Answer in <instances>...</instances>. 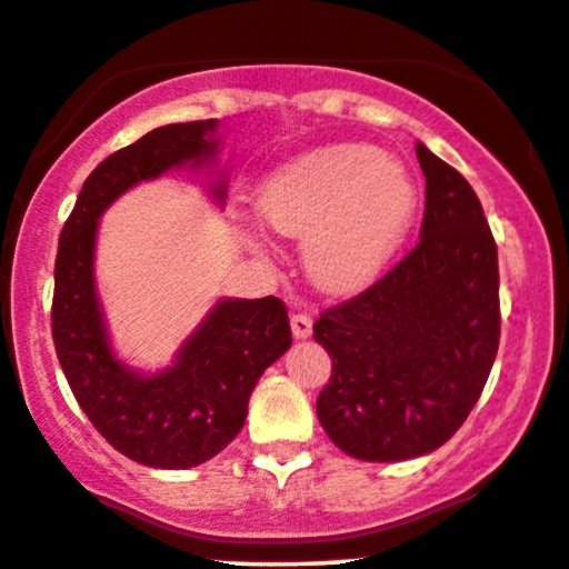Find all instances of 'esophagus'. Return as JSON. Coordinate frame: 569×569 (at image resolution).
I'll list each match as a JSON object with an SVG mask.
<instances>
[{"instance_id":"34e87169","label":"esophagus","mask_w":569,"mask_h":569,"mask_svg":"<svg viewBox=\"0 0 569 569\" xmlns=\"http://www.w3.org/2000/svg\"><path fill=\"white\" fill-rule=\"evenodd\" d=\"M291 330L297 338H307L312 333V318L307 312H293L291 315Z\"/></svg>"}]
</instances>
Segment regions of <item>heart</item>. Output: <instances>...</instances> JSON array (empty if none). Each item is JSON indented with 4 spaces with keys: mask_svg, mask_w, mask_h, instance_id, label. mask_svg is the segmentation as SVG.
<instances>
[{
    "mask_svg": "<svg viewBox=\"0 0 569 569\" xmlns=\"http://www.w3.org/2000/svg\"><path fill=\"white\" fill-rule=\"evenodd\" d=\"M257 210L272 231L305 239L315 283L349 291L393 257L412 226L417 183L376 147L336 143L272 172L257 193Z\"/></svg>",
    "mask_w": 569,
    "mask_h": 569,
    "instance_id": "1",
    "label": "heart"
}]
</instances>
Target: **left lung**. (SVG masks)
Here are the masks:
<instances>
[{
    "label": "left lung",
    "mask_w": 569,
    "mask_h": 569,
    "mask_svg": "<svg viewBox=\"0 0 569 569\" xmlns=\"http://www.w3.org/2000/svg\"><path fill=\"white\" fill-rule=\"evenodd\" d=\"M417 160L426 172L420 241L312 326L333 359L318 417L338 449L365 462H399L449 441L499 351V254L478 193L422 143Z\"/></svg>",
    "instance_id": "1"
}]
</instances>
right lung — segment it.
I'll use <instances>...</instances> for the list:
<instances>
[{
    "mask_svg": "<svg viewBox=\"0 0 569 569\" xmlns=\"http://www.w3.org/2000/svg\"><path fill=\"white\" fill-rule=\"evenodd\" d=\"M218 120L162 126L99 162L64 220L54 260L52 338L70 391L91 426L133 462L186 470L239 436L257 380L291 347L278 297L222 299L178 351L176 365L139 376L114 359L93 289L97 220L133 183L210 160ZM222 197V186L218 189Z\"/></svg>",
    "mask_w": 569,
    "mask_h": 569,
    "instance_id": "right-lung-1",
    "label": "right lung"
}]
</instances>
